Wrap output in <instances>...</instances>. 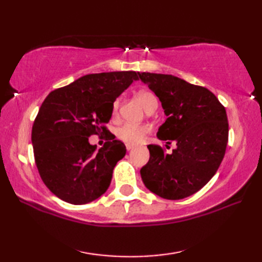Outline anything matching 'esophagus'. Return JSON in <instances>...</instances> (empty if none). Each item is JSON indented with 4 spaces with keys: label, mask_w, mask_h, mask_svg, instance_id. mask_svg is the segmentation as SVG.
<instances>
[{
    "label": "esophagus",
    "mask_w": 262,
    "mask_h": 262,
    "mask_svg": "<svg viewBox=\"0 0 262 262\" xmlns=\"http://www.w3.org/2000/svg\"><path fill=\"white\" fill-rule=\"evenodd\" d=\"M136 146L135 145H132V144H127L126 145V148H127V151H130V149H133V148H135Z\"/></svg>",
    "instance_id": "obj_1"
}]
</instances>
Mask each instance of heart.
I'll return each mask as SVG.
<instances>
[{
    "mask_svg": "<svg viewBox=\"0 0 262 262\" xmlns=\"http://www.w3.org/2000/svg\"><path fill=\"white\" fill-rule=\"evenodd\" d=\"M137 98L143 103L144 108L149 110L153 107H158V99L151 91L141 90L137 92ZM119 109V100H115L113 103V114L116 115ZM151 130V127L148 125L143 124H133V122H125L122 124L118 129H117V136L121 141H124L127 144H138L141 143L147 133Z\"/></svg>",
    "mask_w": 262,
    "mask_h": 262,
    "instance_id": "b5f03b06",
    "label": "heart"
}]
</instances>
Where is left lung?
Masks as SVG:
<instances>
[{"label": "left lung", "mask_w": 262, "mask_h": 262, "mask_svg": "<svg viewBox=\"0 0 262 262\" xmlns=\"http://www.w3.org/2000/svg\"><path fill=\"white\" fill-rule=\"evenodd\" d=\"M160 99L166 120L158 137L177 143L166 154L148 145L149 160L141 169L144 185L158 196L178 200L199 191L216 173L229 141L226 110L208 89L169 74L138 73Z\"/></svg>", "instance_id": "left-lung-1"}]
</instances>
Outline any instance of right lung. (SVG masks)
Segmentation results:
<instances>
[{
    "label": "right lung",
    "mask_w": 262,
    "mask_h": 262,
    "mask_svg": "<svg viewBox=\"0 0 262 262\" xmlns=\"http://www.w3.org/2000/svg\"><path fill=\"white\" fill-rule=\"evenodd\" d=\"M134 71L88 74L56 89L33 121L31 142L41 180L55 196L73 205L91 203L110 186L125 144L111 138L96 152L91 135L108 134L113 103L133 81Z\"/></svg>",
    "instance_id": "right-lung-1"
}]
</instances>
